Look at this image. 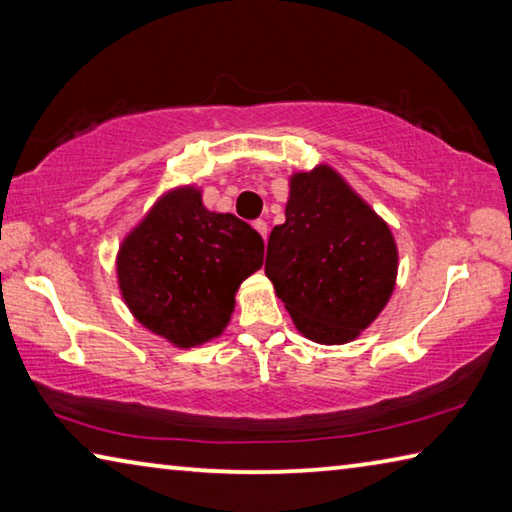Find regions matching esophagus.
<instances>
[{"instance_id": "1", "label": "esophagus", "mask_w": 512, "mask_h": 512, "mask_svg": "<svg viewBox=\"0 0 512 512\" xmlns=\"http://www.w3.org/2000/svg\"><path fill=\"white\" fill-rule=\"evenodd\" d=\"M253 228L259 232V235L264 237V241H266V235H268V225H266V221L264 219H257L255 223H253Z\"/></svg>"}]
</instances>
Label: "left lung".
<instances>
[{"label":"left lung","instance_id":"1","mask_svg":"<svg viewBox=\"0 0 512 512\" xmlns=\"http://www.w3.org/2000/svg\"><path fill=\"white\" fill-rule=\"evenodd\" d=\"M266 277L307 339H357L395 287L388 225L329 167L291 180L287 221L268 237Z\"/></svg>","mask_w":512,"mask_h":512}]
</instances>
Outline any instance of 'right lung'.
<instances>
[{
  "instance_id": "obj_1",
  "label": "right lung",
  "mask_w": 512,
  "mask_h": 512,
  "mask_svg": "<svg viewBox=\"0 0 512 512\" xmlns=\"http://www.w3.org/2000/svg\"><path fill=\"white\" fill-rule=\"evenodd\" d=\"M264 262V239L235 214L207 212L187 187L164 196L119 248V287L133 316L180 348L219 336L235 293Z\"/></svg>"
}]
</instances>
